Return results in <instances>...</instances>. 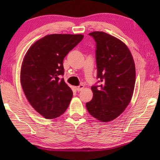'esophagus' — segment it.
<instances>
[{
  "instance_id": "34e87169",
  "label": "esophagus",
  "mask_w": 160,
  "mask_h": 160,
  "mask_svg": "<svg viewBox=\"0 0 160 160\" xmlns=\"http://www.w3.org/2000/svg\"><path fill=\"white\" fill-rule=\"evenodd\" d=\"M83 89H84V85H82V84H80L79 86L76 87V89L78 91H80L81 90H82Z\"/></svg>"
}]
</instances>
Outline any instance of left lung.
<instances>
[{
	"label": "left lung",
	"mask_w": 160,
	"mask_h": 160,
	"mask_svg": "<svg viewBox=\"0 0 160 160\" xmlns=\"http://www.w3.org/2000/svg\"><path fill=\"white\" fill-rule=\"evenodd\" d=\"M89 35L96 42L98 81L91 87L93 96L87 102V109L97 120L109 122L118 117L131 100L135 82L134 60L120 40L102 32Z\"/></svg>",
	"instance_id": "left-lung-1"
}]
</instances>
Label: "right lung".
I'll return each instance as SVG.
<instances>
[{"mask_svg": "<svg viewBox=\"0 0 160 160\" xmlns=\"http://www.w3.org/2000/svg\"><path fill=\"white\" fill-rule=\"evenodd\" d=\"M83 35L51 34L31 46L24 58L20 82L32 107L47 119L63 114L73 96L64 78L63 60Z\"/></svg>", "mask_w": 160, "mask_h": 160, "instance_id": "right-lung-1", "label": "right lung"}]
</instances>
